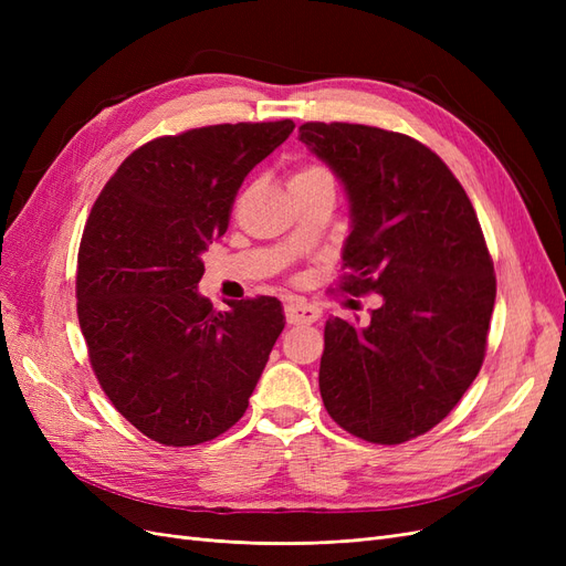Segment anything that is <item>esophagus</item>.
<instances>
[{"instance_id":"obj_1","label":"esophagus","mask_w":566,"mask_h":566,"mask_svg":"<svg viewBox=\"0 0 566 566\" xmlns=\"http://www.w3.org/2000/svg\"><path fill=\"white\" fill-rule=\"evenodd\" d=\"M285 318L290 325H310L321 318V310L312 304L302 302H287L285 304Z\"/></svg>"}]
</instances>
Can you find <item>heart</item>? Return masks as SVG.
<instances>
[{"label": "heart", "instance_id": "b5f03b06", "mask_svg": "<svg viewBox=\"0 0 566 566\" xmlns=\"http://www.w3.org/2000/svg\"><path fill=\"white\" fill-rule=\"evenodd\" d=\"M325 177H331L328 172H325L323 167H302L300 172H295V177H293V181L290 184H304V181H316V179H325Z\"/></svg>", "mask_w": 566, "mask_h": 566}]
</instances>
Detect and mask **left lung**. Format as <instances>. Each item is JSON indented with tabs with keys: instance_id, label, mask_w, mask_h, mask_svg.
Wrapping results in <instances>:
<instances>
[{
	"instance_id": "obj_1",
	"label": "left lung",
	"mask_w": 566,
	"mask_h": 566,
	"mask_svg": "<svg viewBox=\"0 0 566 566\" xmlns=\"http://www.w3.org/2000/svg\"><path fill=\"white\" fill-rule=\"evenodd\" d=\"M300 142L349 202L345 290L382 297L364 328L325 323L323 406L366 441L416 439L451 413L484 361L495 276L474 208L437 153L406 134L306 123Z\"/></svg>"
}]
</instances>
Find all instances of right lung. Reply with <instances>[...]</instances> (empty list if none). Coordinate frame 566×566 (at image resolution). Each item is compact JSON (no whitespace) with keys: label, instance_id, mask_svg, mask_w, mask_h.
I'll return each mask as SVG.
<instances>
[{"label":"right lung","instance_id":"obj_1","mask_svg":"<svg viewBox=\"0 0 566 566\" xmlns=\"http://www.w3.org/2000/svg\"><path fill=\"white\" fill-rule=\"evenodd\" d=\"M295 125L238 123L136 148L96 198L77 254V316L106 397L165 447H196L243 418L285 325L276 297L198 293L254 165Z\"/></svg>","mask_w":566,"mask_h":566}]
</instances>
